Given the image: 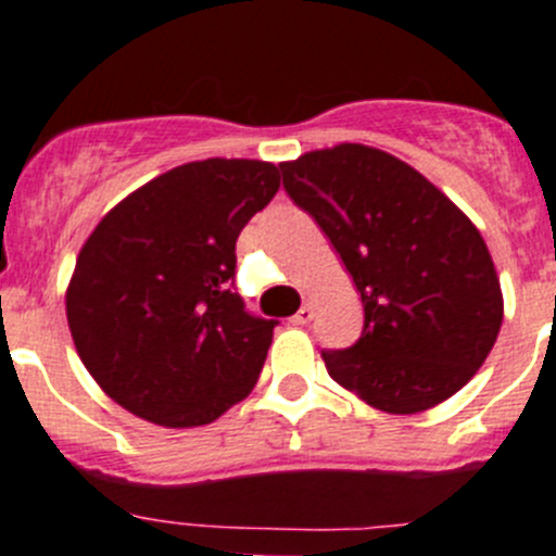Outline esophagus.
<instances>
[{"mask_svg": "<svg viewBox=\"0 0 556 556\" xmlns=\"http://www.w3.org/2000/svg\"><path fill=\"white\" fill-rule=\"evenodd\" d=\"M309 320H313V307H309V304H304V307L299 309V313H295L293 318H290V324L304 326V324H309Z\"/></svg>", "mask_w": 556, "mask_h": 556, "instance_id": "obj_1", "label": "esophagus"}]
</instances>
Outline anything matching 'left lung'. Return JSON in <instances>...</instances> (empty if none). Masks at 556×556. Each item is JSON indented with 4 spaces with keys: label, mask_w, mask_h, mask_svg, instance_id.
<instances>
[{
    "label": "left lung",
    "mask_w": 556,
    "mask_h": 556,
    "mask_svg": "<svg viewBox=\"0 0 556 556\" xmlns=\"http://www.w3.org/2000/svg\"><path fill=\"white\" fill-rule=\"evenodd\" d=\"M282 186L342 257L365 307L329 376L372 408L417 414L480 370L502 326L489 247L455 202L406 161L337 144L285 161Z\"/></svg>",
    "instance_id": "obj_1"
}]
</instances>
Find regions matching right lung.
<instances>
[{"instance_id":"1","label":"right lung","mask_w":556,"mask_h":556,"mask_svg":"<svg viewBox=\"0 0 556 556\" xmlns=\"http://www.w3.org/2000/svg\"><path fill=\"white\" fill-rule=\"evenodd\" d=\"M277 191L268 161H191L98 222L65 309L81 362L114 403L197 428L252 392L279 320L252 315L236 293V241Z\"/></svg>"}]
</instances>
